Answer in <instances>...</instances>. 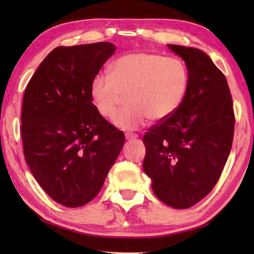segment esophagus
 Listing matches in <instances>:
<instances>
[{"instance_id": "esophagus-1", "label": "esophagus", "mask_w": 254, "mask_h": 254, "mask_svg": "<svg viewBox=\"0 0 254 254\" xmlns=\"http://www.w3.org/2000/svg\"><path fill=\"white\" fill-rule=\"evenodd\" d=\"M138 135L136 133H126V138L127 139H136Z\"/></svg>"}]
</instances>
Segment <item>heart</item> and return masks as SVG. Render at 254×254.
Returning a JSON list of instances; mask_svg holds the SVG:
<instances>
[{
  "label": "heart",
  "instance_id": "b5f03b06",
  "mask_svg": "<svg viewBox=\"0 0 254 254\" xmlns=\"http://www.w3.org/2000/svg\"><path fill=\"white\" fill-rule=\"evenodd\" d=\"M109 76L91 79L89 95L100 116L111 118L126 95L127 106L113 117L122 130H136L147 122L163 121L174 113L187 94L189 74L179 59L149 52L121 56L108 68Z\"/></svg>",
  "mask_w": 254,
  "mask_h": 254
}]
</instances>
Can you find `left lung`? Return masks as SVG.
Listing matches in <instances>:
<instances>
[{
  "label": "left lung",
  "mask_w": 254,
  "mask_h": 254,
  "mask_svg": "<svg viewBox=\"0 0 254 254\" xmlns=\"http://www.w3.org/2000/svg\"><path fill=\"white\" fill-rule=\"evenodd\" d=\"M168 48L186 62L188 89L179 108L145 133L143 169L158 199L182 209L217 183L233 146L235 113L227 79L206 53Z\"/></svg>",
  "instance_id": "left-lung-1"
}]
</instances>
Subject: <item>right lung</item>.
I'll return each mask as SVG.
<instances>
[{
  "label": "right lung",
  "instance_id": "add662e5",
  "mask_svg": "<svg viewBox=\"0 0 254 254\" xmlns=\"http://www.w3.org/2000/svg\"><path fill=\"white\" fill-rule=\"evenodd\" d=\"M115 51L110 42L58 47L25 89L26 163L42 190L66 207L99 193L123 147V132L99 115L89 95L91 79Z\"/></svg>",
  "mask_w": 254,
  "mask_h": 254
}]
</instances>
